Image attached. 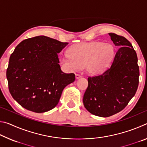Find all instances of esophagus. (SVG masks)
<instances>
[{"label":"esophagus","instance_id":"esophagus-1","mask_svg":"<svg viewBox=\"0 0 147 147\" xmlns=\"http://www.w3.org/2000/svg\"><path fill=\"white\" fill-rule=\"evenodd\" d=\"M75 77H76V79H78L80 78H81L82 75H80V74H75Z\"/></svg>","mask_w":147,"mask_h":147}]
</instances>
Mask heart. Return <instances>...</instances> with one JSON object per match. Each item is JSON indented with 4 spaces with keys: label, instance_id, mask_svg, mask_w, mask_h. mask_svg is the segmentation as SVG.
Here are the masks:
<instances>
[{
    "label": "heart",
    "instance_id": "b5f03b06",
    "mask_svg": "<svg viewBox=\"0 0 147 147\" xmlns=\"http://www.w3.org/2000/svg\"><path fill=\"white\" fill-rule=\"evenodd\" d=\"M115 50L112 45L100 41L81 43L71 47L68 55L61 56V61L67 67L77 70L86 67L91 74L103 73L110 65Z\"/></svg>",
    "mask_w": 147,
    "mask_h": 147
}]
</instances>
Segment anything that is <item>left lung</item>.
I'll use <instances>...</instances> for the list:
<instances>
[{"mask_svg":"<svg viewBox=\"0 0 147 147\" xmlns=\"http://www.w3.org/2000/svg\"><path fill=\"white\" fill-rule=\"evenodd\" d=\"M117 51L111 65L100 75L89 77L84 93V107L93 115L107 117L125 108L139 85L138 56L130 42L123 36L109 33Z\"/></svg>","mask_w":147,"mask_h":147,"instance_id":"obj_1","label":"left lung"}]
</instances>
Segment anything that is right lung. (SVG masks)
I'll list each match as a JSON object with an SVG mask.
<instances>
[{
  "instance_id": "right-lung-1",
  "label": "right lung",
  "mask_w": 147,
  "mask_h": 147,
  "mask_svg": "<svg viewBox=\"0 0 147 147\" xmlns=\"http://www.w3.org/2000/svg\"><path fill=\"white\" fill-rule=\"evenodd\" d=\"M68 45L45 36L24 39L9 58L6 71L8 88L20 105L43 113L58 104L62 91L75 80L74 73H64L58 53Z\"/></svg>"
}]
</instances>
